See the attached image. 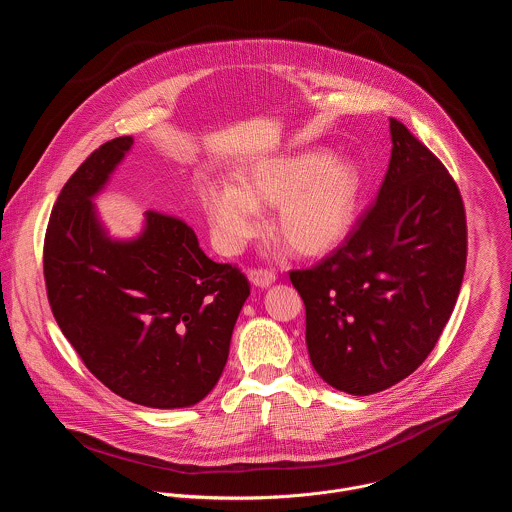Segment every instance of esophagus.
<instances>
[{
    "instance_id": "1",
    "label": "esophagus",
    "mask_w": 512,
    "mask_h": 512,
    "mask_svg": "<svg viewBox=\"0 0 512 512\" xmlns=\"http://www.w3.org/2000/svg\"><path fill=\"white\" fill-rule=\"evenodd\" d=\"M248 278H250V282H252L254 286L266 288V286H270V284L276 280V274H274L272 270H266V268H252V270L248 272Z\"/></svg>"
}]
</instances>
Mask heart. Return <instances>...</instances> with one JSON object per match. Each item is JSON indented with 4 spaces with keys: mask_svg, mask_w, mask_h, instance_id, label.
Wrapping results in <instances>:
<instances>
[{
    "mask_svg": "<svg viewBox=\"0 0 512 512\" xmlns=\"http://www.w3.org/2000/svg\"><path fill=\"white\" fill-rule=\"evenodd\" d=\"M361 195L359 169L323 151L254 163L236 183L206 179L199 201L226 254L240 252L264 226L260 210L276 208L274 234L296 256H321L351 230Z\"/></svg>",
    "mask_w": 512,
    "mask_h": 512,
    "instance_id": "1",
    "label": "heart"
}]
</instances>
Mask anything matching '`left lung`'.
<instances>
[{
	"mask_svg": "<svg viewBox=\"0 0 512 512\" xmlns=\"http://www.w3.org/2000/svg\"><path fill=\"white\" fill-rule=\"evenodd\" d=\"M391 159L373 206L315 268L292 270L315 371L351 395L383 391L436 347L462 286L466 214L442 161L389 119Z\"/></svg>",
	"mask_w": 512,
	"mask_h": 512,
	"instance_id": "8db88e82",
	"label": "left lung"
}]
</instances>
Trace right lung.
<instances>
[{
  "instance_id": "obj_1",
  "label": "right lung",
  "mask_w": 512,
  "mask_h": 512,
  "mask_svg": "<svg viewBox=\"0 0 512 512\" xmlns=\"http://www.w3.org/2000/svg\"><path fill=\"white\" fill-rule=\"evenodd\" d=\"M131 147L133 137L100 145L62 187L44 278L54 319L88 371L123 399L175 410L216 387L250 284L167 214L149 210L139 236L111 238L92 199Z\"/></svg>"
}]
</instances>
